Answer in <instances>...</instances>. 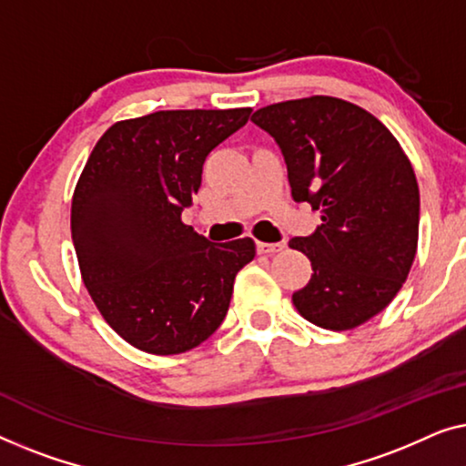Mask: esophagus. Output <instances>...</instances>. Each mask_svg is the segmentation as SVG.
<instances>
[{
  "label": "esophagus",
  "mask_w": 466,
  "mask_h": 466,
  "mask_svg": "<svg viewBox=\"0 0 466 466\" xmlns=\"http://www.w3.org/2000/svg\"><path fill=\"white\" fill-rule=\"evenodd\" d=\"M285 245L283 242H258V253L261 255H272L283 251Z\"/></svg>",
  "instance_id": "34e87169"
}]
</instances>
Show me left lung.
<instances>
[{"label":"left lung","mask_w":466,"mask_h":466,"mask_svg":"<svg viewBox=\"0 0 466 466\" xmlns=\"http://www.w3.org/2000/svg\"><path fill=\"white\" fill-rule=\"evenodd\" d=\"M251 120L279 143L293 200L323 221L289 240L314 270L293 306L323 329H355L390 304L414 264L420 192L411 162L376 116L336 96L274 103Z\"/></svg>","instance_id":"1"}]
</instances>
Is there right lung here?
I'll list each match as a JSON object with an SVG mask.
<instances>
[{
	"mask_svg": "<svg viewBox=\"0 0 466 466\" xmlns=\"http://www.w3.org/2000/svg\"><path fill=\"white\" fill-rule=\"evenodd\" d=\"M251 107L170 109L116 122L96 141L71 200L82 280L117 336L149 355H179L226 319L253 238L207 240L181 221L211 149Z\"/></svg>",
	"mask_w": 466,
	"mask_h": 466,
	"instance_id": "right-lung-1",
	"label": "right lung"
}]
</instances>
